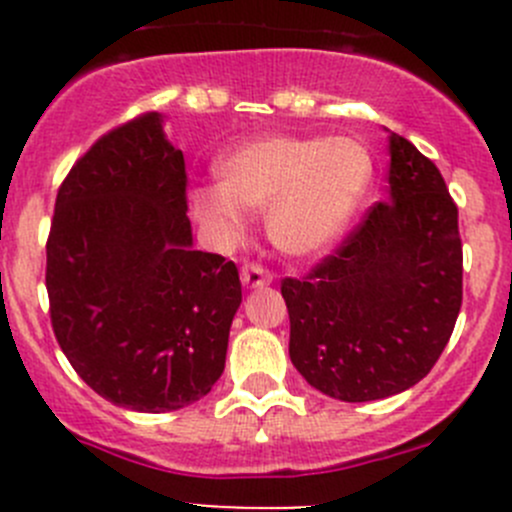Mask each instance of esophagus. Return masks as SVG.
Returning a JSON list of instances; mask_svg holds the SVG:
<instances>
[{"instance_id":"34e87169","label":"esophagus","mask_w":512,"mask_h":512,"mask_svg":"<svg viewBox=\"0 0 512 512\" xmlns=\"http://www.w3.org/2000/svg\"><path fill=\"white\" fill-rule=\"evenodd\" d=\"M240 280L247 289H260V287L270 285L272 275L267 270H262L260 265H245V267H242Z\"/></svg>"}]
</instances>
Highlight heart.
Segmentation results:
<instances>
[{
	"instance_id": "obj_1",
	"label": "heart",
	"mask_w": 512,
	"mask_h": 512,
	"mask_svg": "<svg viewBox=\"0 0 512 512\" xmlns=\"http://www.w3.org/2000/svg\"><path fill=\"white\" fill-rule=\"evenodd\" d=\"M218 185L190 190V213L220 245L240 242L245 215H267L282 255L312 260L352 225L374 175L369 148L349 136H257L215 165Z\"/></svg>"
}]
</instances>
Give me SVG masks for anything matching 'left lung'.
<instances>
[{"label":"left lung","instance_id":"8db88e82","mask_svg":"<svg viewBox=\"0 0 512 512\" xmlns=\"http://www.w3.org/2000/svg\"><path fill=\"white\" fill-rule=\"evenodd\" d=\"M389 133V188L304 280L282 282L289 359L322 394L361 404L418 384L461 312L458 208L436 165Z\"/></svg>","mask_w":512,"mask_h":512}]
</instances>
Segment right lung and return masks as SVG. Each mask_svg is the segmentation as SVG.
Instances as JSON below:
<instances>
[{"label": "right lung", "instance_id": "right-lung-1", "mask_svg": "<svg viewBox=\"0 0 512 512\" xmlns=\"http://www.w3.org/2000/svg\"><path fill=\"white\" fill-rule=\"evenodd\" d=\"M163 113L98 138L56 195L46 292L61 352L98 396L163 414L210 394L242 302L232 262L195 250L183 151Z\"/></svg>", "mask_w": 512, "mask_h": 512}]
</instances>
